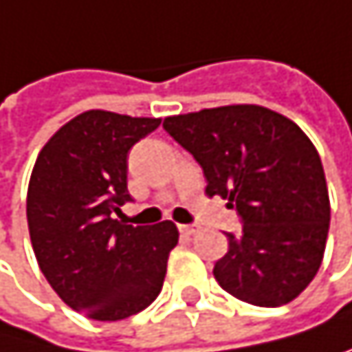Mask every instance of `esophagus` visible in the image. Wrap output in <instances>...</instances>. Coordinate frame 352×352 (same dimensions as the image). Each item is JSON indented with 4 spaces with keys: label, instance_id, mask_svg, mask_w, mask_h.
<instances>
[{
    "label": "esophagus",
    "instance_id": "esophagus-1",
    "mask_svg": "<svg viewBox=\"0 0 352 352\" xmlns=\"http://www.w3.org/2000/svg\"><path fill=\"white\" fill-rule=\"evenodd\" d=\"M179 232L186 234V236H194V234L200 232V228H198V225H179Z\"/></svg>",
    "mask_w": 352,
    "mask_h": 352
}]
</instances>
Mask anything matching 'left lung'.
Masks as SVG:
<instances>
[{"mask_svg": "<svg viewBox=\"0 0 352 352\" xmlns=\"http://www.w3.org/2000/svg\"><path fill=\"white\" fill-rule=\"evenodd\" d=\"M162 127L202 166L204 194L242 217V236L212 275L232 296L256 307L294 300L317 275L330 230L321 158L296 122L256 104L166 116Z\"/></svg>", "mask_w": 352, "mask_h": 352, "instance_id": "1", "label": "left lung"}]
</instances>
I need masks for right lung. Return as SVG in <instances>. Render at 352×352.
Wrapping results in <instances>:
<instances>
[{
    "label": "right lung",
    "instance_id": "obj_1",
    "mask_svg": "<svg viewBox=\"0 0 352 352\" xmlns=\"http://www.w3.org/2000/svg\"><path fill=\"white\" fill-rule=\"evenodd\" d=\"M160 118L87 110L41 148L27 192V221L39 269L74 311L127 319L160 294L177 225L133 228L114 214L131 200L127 154Z\"/></svg>",
    "mask_w": 352,
    "mask_h": 352
}]
</instances>
